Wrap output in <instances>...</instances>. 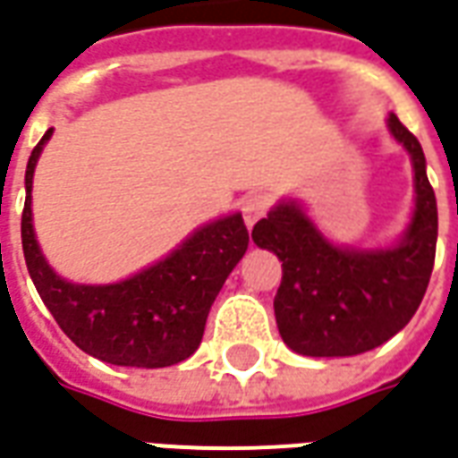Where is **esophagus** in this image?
Instances as JSON below:
<instances>
[{
    "label": "esophagus",
    "instance_id": "esophagus-1",
    "mask_svg": "<svg viewBox=\"0 0 458 458\" xmlns=\"http://www.w3.org/2000/svg\"><path fill=\"white\" fill-rule=\"evenodd\" d=\"M267 206H270V200H267V196H260V193L245 198V200H242V218H245V225L252 228V225L265 216Z\"/></svg>",
    "mask_w": 458,
    "mask_h": 458
}]
</instances>
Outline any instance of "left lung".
<instances>
[{
  "instance_id": "8db88e82",
  "label": "left lung",
  "mask_w": 458,
  "mask_h": 458,
  "mask_svg": "<svg viewBox=\"0 0 458 458\" xmlns=\"http://www.w3.org/2000/svg\"><path fill=\"white\" fill-rule=\"evenodd\" d=\"M389 136L409 153L414 206L399 238L342 245L327 238L297 198H280L252 240L283 262L275 319L283 342L305 357H354L385 344L414 318L429 284L439 216L427 158L402 121L386 116Z\"/></svg>"
}]
</instances>
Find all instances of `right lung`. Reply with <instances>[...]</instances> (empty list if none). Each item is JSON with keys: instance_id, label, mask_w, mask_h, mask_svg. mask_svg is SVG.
Here are the masks:
<instances>
[{"instance_id": "right-lung-1", "label": "right lung", "mask_w": 458, "mask_h": 458, "mask_svg": "<svg viewBox=\"0 0 458 458\" xmlns=\"http://www.w3.org/2000/svg\"><path fill=\"white\" fill-rule=\"evenodd\" d=\"M51 136L54 129L29 156L21 216L24 260L44 305L66 337L101 362L139 369L183 362L198 350L210 305L248 250L242 216L235 210L203 223L161 260L118 283H72L41 252L31 213L34 171Z\"/></svg>"}]
</instances>
